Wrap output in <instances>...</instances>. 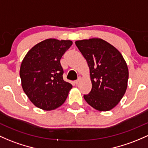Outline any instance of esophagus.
Listing matches in <instances>:
<instances>
[{
    "instance_id": "esophagus-1",
    "label": "esophagus",
    "mask_w": 148,
    "mask_h": 148,
    "mask_svg": "<svg viewBox=\"0 0 148 148\" xmlns=\"http://www.w3.org/2000/svg\"><path fill=\"white\" fill-rule=\"evenodd\" d=\"M80 81H81V79H77V81H75V82H74V83H75V84H76V85H78V84H79V82H80Z\"/></svg>"
}]
</instances>
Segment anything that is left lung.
Here are the masks:
<instances>
[{"instance_id": "1", "label": "left lung", "mask_w": 148, "mask_h": 148, "mask_svg": "<svg viewBox=\"0 0 148 148\" xmlns=\"http://www.w3.org/2000/svg\"><path fill=\"white\" fill-rule=\"evenodd\" d=\"M76 45L86 60L92 89L84 98L100 112L116 106L126 92L129 79L127 64L121 53L99 38L77 40Z\"/></svg>"}]
</instances>
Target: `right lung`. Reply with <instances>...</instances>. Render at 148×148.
<instances>
[{"instance_id": "1", "label": "right lung", "mask_w": 148, "mask_h": 148, "mask_svg": "<svg viewBox=\"0 0 148 148\" xmlns=\"http://www.w3.org/2000/svg\"><path fill=\"white\" fill-rule=\"evenodd\" d=\"M71 45L70 40L48 38L24 56L19 69L22 87L37 108L50 111L65 102L72 85L63 80L60 59Z\"/></svg>"}]
</instances>
